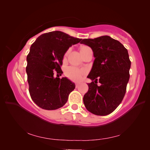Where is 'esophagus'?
Wrapping results in <instances>:
<instances>
[{"label": "esophagus", "instance_id": "1", "mask_svg": "<svg viewBox=\"0 0 150 150\" xmlns=\"http://www.w3.org/2000/svg\"><path fill=\"white\" fill-rule=\"evenodd\" d=\"M79 83H76V88H78L79 87Z\"/></svg>", "mask_w": 150, "mask_h": 150}]
</instances>
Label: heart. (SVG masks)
Here are the masks:
<instances>
[{"mask_svg":"<svg viewBox=\"0 0 150 150\" xmlns=\"http://www.w3.org/2000/svg\"><path fill=\"white\" fill-rule=\"evenodd\" d=\"M88 47V46H83L81 47L80 51ZM68 52H69V51H67L66 52V53L65 54V56L67 55ZM86 74V71L85 69H80L79 68L74 66H69L67 67L65 69V75L69 79H71L72 81H74V82H79V81L82 80Z\"/></svg>","mask_w":150,"mask_h":150,"instance_id":"heart-1","label":"heart"}]
</instances>
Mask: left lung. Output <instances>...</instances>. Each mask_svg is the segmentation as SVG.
I'll use <instances>...</instances> for the list:
<instances>
[{
  "mask_svg": "<svg viewBox=\"0 0 150 150\" xmlns=\"http://www.w3.org/2000/svg\"><path fill=\"white\" fill-rule=\"evenodd\" d=\"M81 43L91 48L95 57L88 76L93 81L88 84V91L83 98L85 107L94 115H110L120 105L126 93L131 67L128 50L108 35L84 39ZM98 80L101 84L99 86Z\"/></svg>",
  "mask_w": 150,
  "mask_h": 150,
  "instance_id": "8db88e82",
  "label": "left lung"
}]
</instances>
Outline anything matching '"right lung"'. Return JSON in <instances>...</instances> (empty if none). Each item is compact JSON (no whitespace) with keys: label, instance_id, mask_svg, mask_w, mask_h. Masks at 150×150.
I'll return each instance as SVG.
<instances>
[{"label":"right lung","instance_id":"add662e5","mask_svg":"<svg viewBox=\"0 0 150 150\" xmlns=\"http://www.w3.org/2000/svg\"><path fill=\"white\" fill-rule=\"evenodd\" d=\"M81 40L56 30L40 35L31 45L26 72L30 97L39 107L57 110L67 101L75 84L66 78H59L62 74L61 66L67 50Z\"/></svg>","mask_w":150,"mask_h":150}]
</instances>
